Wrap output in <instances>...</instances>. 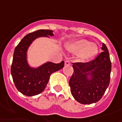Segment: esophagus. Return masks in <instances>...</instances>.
<instances>
[{
    "mask_svg": "<svg viewBox=\"0 0 122 122\" xmlns=\"http://www.w3.org/2000/svg\"><path fill=\"white\" fill-rule=\"evenodd\" d=\"M65 65H71V62L68 60H67V61H65Z\"/></svg>",
    "mask_w": 122,
    "mask_h": 122,
    "instance_id": "obj_1",
    "label": "esophagus"
}]
</instances>
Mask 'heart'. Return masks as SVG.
Returning <instances> with one entry per match:
<instances>
[{
    "label": "heart",
    "mask_w": 122,
    "mask_h": 122,
    "mask_svg": "<svg viewBox=\"0 0 122 122\" xmlns=\"http://www.w3.org/2000/svg\"><path fill=\"white\" fill-rule=\"evenodd\" d=\"M67 48L71 53H79L80 59L84 61L94 57L98 53L97 46L84 39H80L69 43Z\"/></svg>",
    "instance_id": "obj_1"
}]
</instances>
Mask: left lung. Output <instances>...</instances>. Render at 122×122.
Here are the masks:
<instances>
[{"instance_id":"left-lung-1","label":"left lung","mask_w":122,"mask_h":122,"mask_svg":"<svg viewBox=\"0 0 122 122\" xmlns=\"http://www.w3.org/2000/svg\"><path fill=\"white\" fill-rule=\"evenodd\" d=\"M101 53L92 61L73 63L74 73L69 82L74 98L82 104H92L102 98L110 82L111 62L105 44ZM91 74L92 78L88 79Z\"/></svg>"}]
</instances>
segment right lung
Returning <instances> with one entry per match:
<instances>
[{"mask_svg":"<svg viewBox=\"0 0 122 122\" xmlns=\"http://www.w3.org/2000/svg\"><path fill=\"white\" fill-rule=\"evenodd\" d=\"M48 36H53L52 30H39L30 33L23 37L15 48L11 67V75L17 89L25 96L31 97L41 93L51 74L64 66V61L59 63L48 62L36 69L31 68L27 64L26 53L32 41L38 37Z\"/></svg>","mask_w":122,"mask_h":122,"instance_id":"obj_1","label":"right lung"}]
</instances>
